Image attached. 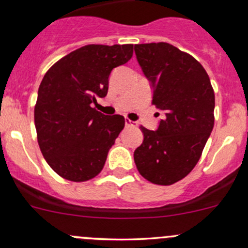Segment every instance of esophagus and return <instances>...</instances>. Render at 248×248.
Here are the masks:
<instances>
[{
  "label": "esophagus",
  "instance_id": "esophagus-1",
  "mask_svg": "<svg viewBox=\"0 0 248 248\" xmlns=\"http://www.w3.org/2000/svg\"><path fill=\"white\" fill-rule=\"evenodd\" d=\"M124 124H126V126L127 127H129V126H137V124L134 121H131V120L129 119H124Z\"/></svg>",
  "mask_w": 248,
  "mask_h": 248
}]
</instances>
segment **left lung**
<instances>
[{
  "instance_id": "8db88e82",
  "label": "left lung",
  "mask_w": 248,
  "mask_h": 248,
  "mask_svg": "<svg viewBox=\"0 0 248 248\" xmlns=\"http://www.w3.org/2000/svg\"><path fill=\"white\" fill-rule=\"evenodd\" d=\"M134 51L154 89L152 104L166 115L157 131L140 126L144 140L134 162L147 181L169 186L201 158L214 128V89L204 67L171 44H136Z\"/></svg>"
}]
</instances>
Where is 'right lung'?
<instances>
[{
    "mask_svg": "<svg viewBox=\"0 0 248 248\" xmlns=\"http://www.w3.org/2000/svg\"><path fill=\"white\" fill-rule=\"evenodd\" d=\"M133 55L132 44H89L50 67L38 89L34 126L41 151L56 174L74 182L93 179L124 127L121 115L92 108L108 93L109 76Z\"/></svg>",
    "mask_w": 248,
    "mask_h": 248,
    "instance_id": "obj_1",
    "label": "right lung"
}]
</instances>
